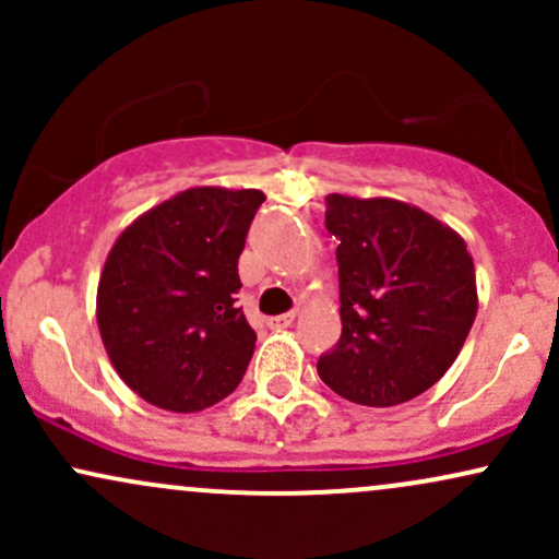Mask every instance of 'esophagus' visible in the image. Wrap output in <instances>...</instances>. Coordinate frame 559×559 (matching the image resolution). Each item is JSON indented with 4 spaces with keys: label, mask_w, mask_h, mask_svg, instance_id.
Wrapping results in <instances>:
<instances>
[{
    "label": "esophagus",
    "mask_w": 559,
    "mask_h": 559,
    "mask_svg": "<svg viewBox=\"0 0 559 559\" xmlns=\"http://www.w3.org/2000/svg\"><path fill=\"white\" fill-rule=\"evenodd\" d=\"M294 312H284V316H275V318H271L267 320V325H271V329H288V325L294 323Z\"/></svg>",
    "instance_id": "obj_1"
}]
</instances>
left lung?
Here are the masks:
<instances>
[{
  "instance_id": "1",
  "label": "left lung",
  "mask_w": 559,
  "mask_h": 559,
  "mask_svg": "<svg viewBox=\"0 0 559 559\" xmlns=\"http://www.w3.org/2000/svg\"><path fill=\"white\" fill-rule=\"evenodd\" d=\"M336 236L342 338L318 373L344 400L394 407L452 368L478 312L467 243L415 204L325 197Z\"/></svg>"
}]
</instances>
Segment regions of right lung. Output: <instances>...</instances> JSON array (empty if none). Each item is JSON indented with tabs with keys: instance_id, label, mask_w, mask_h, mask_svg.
I'll return each mask as SVG.
<instances>
[{
	"instance_id": "right-lung-1",
	"label": "right lung",
	"mask_w": 559,
	"mask_h": 559,
	"mask_svg": "<svg viewBox=\"0 0 559 559\" xmlns=\"http://www.w3.org/2000/svg\"><path fill=\"white\" fill-rule=\"evenodd\" d=\"M262 199L258 189L191 186L115 239L96 325L112 368L144 402L199 413L239 386L258 336L236 307V262Z\"/></svg>"
}]
</instances>
